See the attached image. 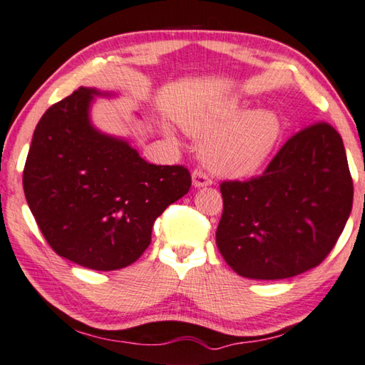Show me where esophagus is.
Returning <instances> with one entry per match:
<instances>
[{
	"label": "esophagus",
	"instance_id": "1",
	"mask_svg": "<svg viewBox=\"0 0 365 365\" xmlns=\"http://www.w3.org/2000/svg\"><path fill=\"white\" fill-rule=\"evenodd\" d=\"M192 184H194V187H205L212 184V179H210V176L205 171L194 170L192 171Z\"/></svg>",
	"mask_w": 365,
	"mask_h": 365
}]
</instances>
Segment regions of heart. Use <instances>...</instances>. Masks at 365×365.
<instances>
[{"mask_svg": "<svg viewBox=\"0 0 365 365\" xmlns=\"http://www.w3.org/2000/svg\"><path fill=\"white\" fill-rule=\"evenodd\" d=\"M186 131L203 144V158L215 173L244 178L263 165L280 136V120L271 110L244 113L239 101H226L182 118Z\"/></svg>", "mask_w": 365, "mask_h": 365, "instance_id": "1", "label": "heart"}]
</instances>
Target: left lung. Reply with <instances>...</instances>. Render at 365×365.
<instances>
[{"instance_id": "1", "label": "left lung", "mask_w": 365, "mask_h": 365, "mask_svg": "<svg viewBox=\"0 0 365 365\" xmlns=\"http://www.w3.org/2000/svg\"><path fill=\"white\" fill-rule=\"evenodd\" d=\"M216 245L242 277L276 280L321 264L353 208L343 139L319 121L287 140L263 175L221 182Z\"/></svg>"}]
</instances>
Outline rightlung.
I'll return each mask as SVG.
<instances>
[{"instance_id":"1","label":"right lung","mask_w":365,"mask_h":365,"mask_svg":"<svg viewBox=\"0 0 365 365\" xmlns=\"http://www.w3.org/2000/svg\"><path fill=\"white\" fill-rule=\"evenodd\" d=\"M94 96L112 94L81 86L44 112L22 181L31 215L59 257L115 271L144 253L153 222L192 181L184 166L147 163L128 140L96 130Z\"/></svg>"}]
</instances>
